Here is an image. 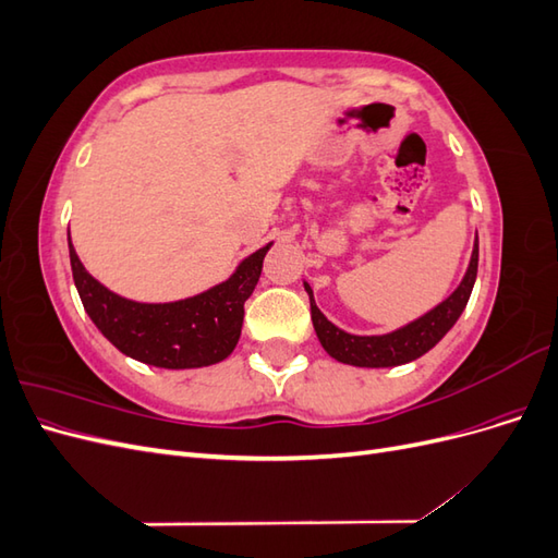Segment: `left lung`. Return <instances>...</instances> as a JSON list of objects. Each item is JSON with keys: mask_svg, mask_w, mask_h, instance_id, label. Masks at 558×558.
Returning <instances> with one entry per match:
<instances>
[{"mask_svg": "<svg viewBox=\"0 0 558 558\" xmlns=\"http://www.w3.org/2000/svg\"><path fill=\"white\" fill-rule=\"evenodd\" d=\"M477 263H480V240L475 238L472 246L470 265L461 283L456 286L453 293L445 298L440 305L426 312L424 316L414 318L412 324L402 326L393 332L386 335H351L342 328H337L326 314L316 307L312 286L305 281V291L310 295V310H312V324L320 347H324L335 361L356 365V367H393L416 361L430 351L442 337L453 328L456 320L463 314L472 286L477 279Z\"/></svg>", "mask_w": 558, "mask_h": 558, "instance_id": "1", "label": "left lung"}]
</instances>
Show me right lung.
Listing matches in <instances>:
<instances>
[{"label": "right lung", "mask_w": 558, "mask_h": 558, "mask_svg": "<svg viewBox=\"0 0 558 558\" xmlns=\"http://www.w3.org/2000/svg\"><path fill=\"white\" fill-rule=\"evenodd\" d=\"M272 244L246 256L226 281L174 302H137L109 291L83 267L72 238L70 260L83 310L118 351L154 367L191 369L221 363L238 347L244 302Z\"/></svg>", "instance_id": "1"}]
</instances>
